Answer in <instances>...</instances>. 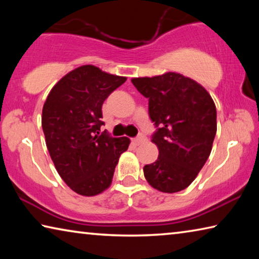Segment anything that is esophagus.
I'll use <instances>...</instances> for the list:
<instances>
[{
	"label": "esophagus",
	"instance_id": "1",
	"mask_svg": "<svg viewBox=\"0 0 259 259\" xmlns=\"http://www.w3.org/2000/svg\"><path fill=\"white\" fill-rule=\"evenodd\" d=\"M145 142H146V137H144V136H142V135L133 139V143L135 144V145H140V144H143Z\"/></svg>",
	"mask_w": 259,
	"mask_h": 259
}]
</instances>
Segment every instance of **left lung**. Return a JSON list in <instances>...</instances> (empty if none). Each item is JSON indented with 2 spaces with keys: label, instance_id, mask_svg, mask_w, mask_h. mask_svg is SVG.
<instances>
[{
  "label": "left lung",
  "instance_id": "obj_1",
  "mask_svg": "<svg viewBox=\"0 0 259 259\" xmlns=\"http://www.w3.org/2000/svg\"><path fill=\"white\" fill-rule=\"evenodd\" d=\"M133 84L148 98V113L157 126L152 143L157 160L144 166V176L155 190L176 193L191 185L208 160L217 131L211 96L190 77L166 72L134 77Z\"/></svg>",
  "mask_w": 259,
  "mask_h": 259
}]
</instances>
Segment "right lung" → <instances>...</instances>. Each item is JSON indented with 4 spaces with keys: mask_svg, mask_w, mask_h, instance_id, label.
I'll use <instances>...</instances> for the list:
<instances>
[{
    "mask_svg": "<svg viewBox=\"0 0 259 259\" xmlns=\"http://www.w3.org/2000/svg\"><path fill=\"white\" fill-rule=\"evenodd\" d=\"M94 65L73 69L56 83L42 109V129L56 170L75 193L95 196L111 186L128 137L100 134L102 106L125 82Z\"/></svg>",
    "mask_w": 259,
    "mask_h": 259,
    "instance_id": "add662e5",
    "label": "right lung"
}]
</instances>
